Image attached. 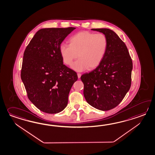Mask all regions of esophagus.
<instances>
[{
    "label": "esophagus",
    "instance_id": "obj_1",
    "mask_svg": "<svg viewBox=\"0 0 155 155\" xmlns=\"http://www.w3.org/2000/svg\"><path fill=\"white\" fill-rule=\"evenodd\" d=\"M77 75H78V78H79L81 77V75H82V74H81V73H77Z\"/></svg>",
    "mask_w": 155,
    "mask_h": 155
}]
</instances>
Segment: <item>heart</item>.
<instances>
[{"label": "heart", "instance_id": "obj_1", "mask_svg": "<svg viewBox=\"0 0 155 155\" xmlns=\"http://www.w3.org/2000/svg\"><path fill=\"white\" fill-rule=\"evenodd\" d=\"M108 41L103 34L80 31L69 39V45L62 44L59 52L66 65H72L73 69L83 71L94 69L100 65L107 52Z\"/></svg>", "mask_w": 155, "mask_h": 155}]
</instances>
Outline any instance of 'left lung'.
<instances>
[{"label": "left lung", "mask_w": 155, "mask_h": 155, "mask_svg": "<svg viewBox=\"0 0 155 155\" xmlns=\"http://www.w3.org/2000/svg\"><path fill=\"white\" fill-rule=\"evenodd\" d=\"M92 30L105 35L108 48L100 65L81 77L83 94L92 107L110 110L120 103L131 87L132 61L125 43L113 31L107 28Z\"/></svg>", "instance_id": "left-lung-1"}]
</instances>
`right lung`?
Here are the masks:
<instances>
[{"label":"right lung","instance_id":"1","mask_svg":"<svg viewBox=\"0 0 155 155\" xmlns=\"http://www.w3.org/2000/svg\"><path fill=\"white\" fill-rule=\"evenodd\" d=\"M76 28H51L38 31L25 49L21 79L29 100L39 110L57 114L65 108L77 73L63 64L62 41Z\"/></svg>","mask_w":155,"mask_h":155}]
</instances>
